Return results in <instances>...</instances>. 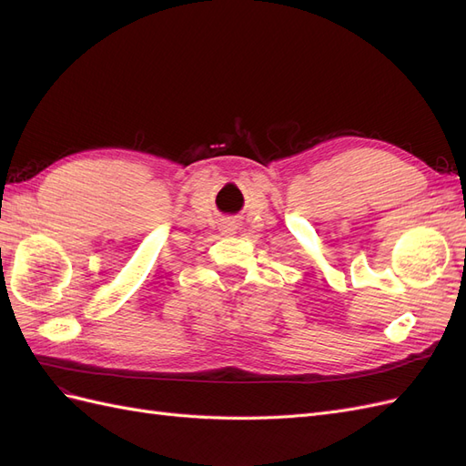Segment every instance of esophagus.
I'll list each match as a JSON object with an SVG mask.
<instances>
[{
  "label": "esophagus",
  "instance_id": "esophagus-1",
  "mask_svg": "<svg viewBox=\"0 0 466 466\" xmlns=\"http://www.w3.org/2000/svg\"><path fill=\"white\" fill-rule=\"evenodd\" d=\"M225 229H228V233H229V231H233V229H229V228H225Z\"/></svg>",
  "mask_w": 466,
  "mask_h": 466
}]
</instances>
